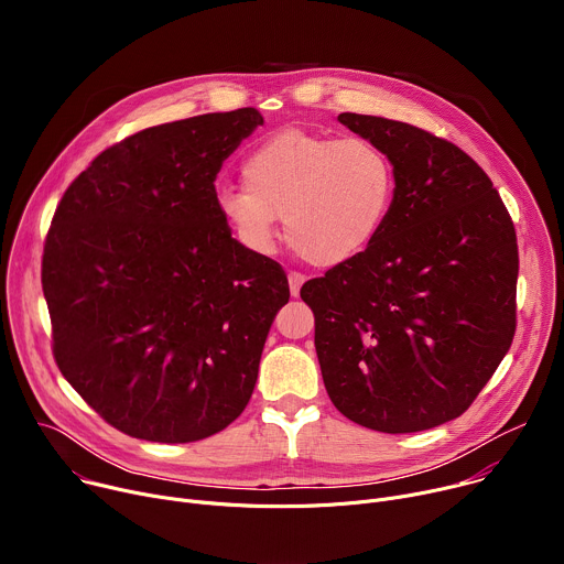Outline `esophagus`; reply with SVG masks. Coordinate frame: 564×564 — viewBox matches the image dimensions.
<instances>
[{"instance_id":"obj_1","label":"esophagus","mask_w":564,"mask_h":564,"mask_svg":"<svg viewBox=\"0 0 564 564\" xmlns=\"http://www.w3.org/2000/svg\"><path fill=\"white\" fill-rule=\"evenodd\" d=\"M288 283H290V294H292V296H299L301 285L305 283V276H303L301 272H290V274H288Z\"/></svg>"}]
</instances>
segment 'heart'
I'll return each mask as SVG.
<instances>
[{"label": "heart", "mask_w": 564, "mask_h": 564, "mask_svg": "<svg viewBox=\"0 0 564 564\" xmlns=\"http://www.w3.org/2000/svg\"><path fill=\"white\" fill-rule=\"evenodd\" d=\"M246 189L218 194V212L252 252L270 254L283 216L290 246L321 268L341 265L383 229L397 189L390 155L366 138L283 129L243 160Z\"/></svg>", "instance_id": "b5f03b06"}]
</instances>
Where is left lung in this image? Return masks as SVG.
<instances>
[{
  "label": "left lung",
  "mask_w": 564,
  "mask_h": 564,
  "mask_svg": "<svg viewBox=\"0 0 564 564\" xmlns=\"http://www.w3.org/2000/svg\"><path fill=\"white\" fill-rule=\"evenodd\" d=\"M339 122L390 155L397 189L370 248L301 288L321 375L355 424L429 431L468 411L511 348L516 227L457 144L377 116Z\"/></svg>",
  "instance_id": "left-lung-1"
}]
</instances>
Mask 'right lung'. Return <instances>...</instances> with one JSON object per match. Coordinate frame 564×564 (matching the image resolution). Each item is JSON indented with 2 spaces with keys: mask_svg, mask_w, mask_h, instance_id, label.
Instances as JSON below:
<instances>
[{
  "mask_svg": "<svg viewBox=\"0 0 564 564\" xmlns=\"http://www.w3.org/2000/svg\"><path fill=\"white\" fill-rule=\"evenodd\" d=\"M263 116L205 113L142 129L64 192L42 257L53 357L124 435L187 444L246 411L283 268L240 246L216 174Z\"/></svg>",
  "mask_w": 564,
  "mask_h": 564,
  "instance_id": "obj_1",
  "label": "right lung"
}]
</instances>
